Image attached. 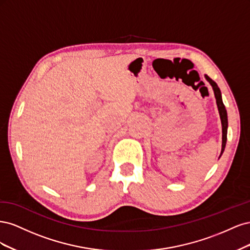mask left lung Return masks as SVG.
I'll list each match as a JSON object with an SVG mask.
<instances>
[{
  "instance_id": "left-lung-1",
  "label": "left lung",
  "mask_w": 250,
  "mask_h": 250,
  "mask_svg": "<svg viewBox=\"0 0 250 250\" xmlns=\"http://www.w3.org/2000/svg\"><path fill=\"white\" fill-rule=\"evenodd\" d=\"M204 77L208 81L209 84L213 87L214 94H215V98H216V103H217V107H218V111L219 115H220V119H221V125H222V148H221V154L222 155L223 151L225 149V145H226V140H228V127H229V121H228V112H226L225 106L222 101V96H221V90L220 88L218 87L217 83L211 80L208 75H204ZM219 156V157H220Z\"/></svg>"
}]
</instances>
